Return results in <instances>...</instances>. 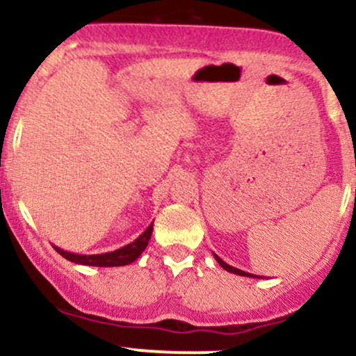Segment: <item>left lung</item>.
Returning a JSON list of instances; mask_svg holds the SVG:
<instances>
[{
	"mask_svg": "<svg viewBox=\"0 0 356 356\" xmlns=\"http://www.w3.org/2000/svg\"><path fill=\"white\" fill-rule=\"evenodd\" d=\"M215 255V259H217V262L218 264H220L223 269L225 270H229V273H232V274H238V275H245V277H255V279H259L261 277V275H255V274H249V273H245V270H241V269H237V267H232V266H229L227 264V262H223L220 257H218L217 254H213ZM262 279V277H261Z\"/></svg>",
	"mask_w": 356,
	"mask_h": 356,
	"instance_id": "obj_1",
	"label": "left lung"
}]
</instances>
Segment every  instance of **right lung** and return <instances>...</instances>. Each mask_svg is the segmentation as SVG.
Here are the masks:
<instances>
[{
  "label": "right lung",
  "mask_w": 356,
  "mask_h": 356,
  "mask_svg": "<svg viewBox=\"0 0 356 356\" xmlns=\"http://www.w3.org/2000/svg\"><path fill=\"white\" fill-rule=\"evenodd\" d=\"M153 223L154 220L149 223V227L136 238L134 242L127 243V245L121 247V249L113 250V252H104V254H92V255H86V254H74L69 252V250H63L60 247L54 245V249L65 257L67 261L75 262V264H82V266H95V267H118V266H127L133 264L136 259L143 254V250L147 247V242H149L151 234H153Z\"/></svg>",
  "instance_id": "right-lung-1"
}]
</instances>
